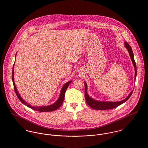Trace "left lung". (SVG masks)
Here are the masks:
<instances>
[{"mask_svg": "<svg viewBox=\"0 0 148 148\" xmlns=\"http://www.w3.org/2000/svg\"><path fill=\"white\" fill-rule=\"evenodd\" d=\"M124 45L126 49L128 50V53L130 54V56L131 57L132 63L133 64L134 68V71H135V74H134V81H136V78L137 75V69H136V64L134 59V55L133 53L132 49L130 45L126 42H124ZM84 82V86H85V91H84V98L86 99L87 104L92 108L95 109V110H109V109H112V108H115L116 107L119 106L120 105L122 104L123 103H125L126 101H127L130 97L131 96L132 94L133 91H132L128 95V96L123 100L119 101H98L92 98H91L87 93V83Z\"/></svg>", "mask_w": 148, "mask_h": 148, "instance_id": "obj_1", "label": "left lung"}]
</instances>
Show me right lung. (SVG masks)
Listing matches in <instances>:
<instances>
[{
    "label": "right lung",
    "instance_id": "right-lung-1",
    "mask_svg": "<svg viewBox=\"0 0 148 148\" xmlns=\"http://www.w3.org/2000/svg\"><path fill=\"white\" fill-rule=\"evenodd\" d=\"M17 53H16L15 55V59H16V57ZM14 65L15 64L13 65V67H12V82H13V84H14V90L16 92L17 97L20 100V101L24 104V105H25L26 106L28 107L29 108L32 109L33 110L37 111H39V112H50V111H54L58 108H59L63 101H64V99L65 98V94L66 92V89L67 88L69 85L70 84V83H71L72 81H70L69 82H66V83H65L61 90V92H60V95L59 96V98L57 99V100L53 104L49 105V106H39V107H36V106H32L30 104H28L27 102H26L23 99L21 98V97L20 96V95L19 94L18 91L17 90L15 84V81H14Z\"/></svg>",
    "mask_w": 148,
    "mask_h": 148
}]
</instances>
